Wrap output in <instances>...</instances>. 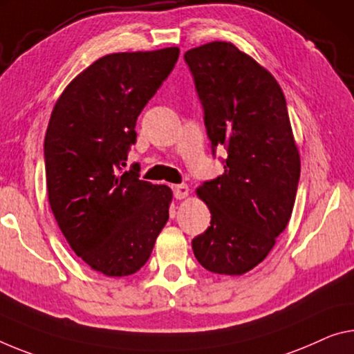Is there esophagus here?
Returning <instances> with one entry per match:
<instances>
[{
    "label": "esophagus",
    "instance_id": "esophagus-1",
    "mask_svg": "<svg viewBox=\"0 0 354 354\" xmlns=\"http://www.w3.org/2000/svg\"><path fill=\"white\" fill-rule=\"evenodd\" d=\"M172 192H174V198L176 199H183L187 198L189 189L185 183H180V185H172Z\"/></svg>",
    "mask_w": 354,
    "mask_h": 354
}]
</instances>
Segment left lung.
I'll return each mask as SVG.
<instances>
[{
  "label": "left lung",
  "instance_id": "8db88e82",
  "mask_svg": "<svg viewBox=\"0 0 354 354\" xmlns=\"http://www.w3.org/2000/svg\"><path fill=\"white\" fill-rule=\"evenodd\" d=\"M212 144L225 147V172L196 189L210 210L193 239L196 259L214 274L242 275L268 257L295 207L301 158L285 95L268 69L231 42L185 53Z\"/></svg>",
  "mask_w": 354,
  "mask_h": 354
}]
</instances>
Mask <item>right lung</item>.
<instances>
[{
	"instance_id": "add662e5",
	"label": "right lung",
	"mask_w": 354,
	"mask_h": 354,
	"mask_svg": "<svg viewBox=\"0 0 354 354\" xmlns=\"http://www.w3.org/2000/svg\"><path fill=\"white\" fill-rule=\"evenodd\" d=\"M178 47L111 53L82 71L53 107L44 158L48 204L69 247L107 277L149 261L172 192L122 172L136 122L178 58Z\"/></svg>"
}]
</instances>
